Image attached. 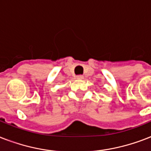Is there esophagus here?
Masks as SVG:
<instances>
[{"label": "esophagus", "instance_id": "obj_1", "mask_svg": "<svg viewBox=\"0 0 151 151\" xmlns=\"http://www.w3.org/2000/svg\"><path fill=\"white\" fill-rule=\"evenodd\" d=\"M77 79H78V80L84 79V76L81 75V74H80V75H78V76H77Z\"/></svg>", "mask_w": 151, "mask_h": 151}]
</instances>
